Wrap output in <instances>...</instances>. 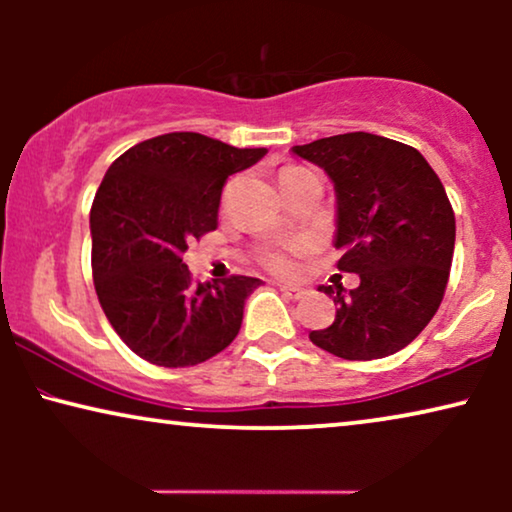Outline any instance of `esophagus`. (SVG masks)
Returning a JSON list of instances; mask_svg holds the SVG:
<instances>
[{
    "instance_id": "esophagus-1",
    "label": "esophagus",
    "mask_w": 512,
    "mask_h": 512,
    "mask_svg": "<svg viewBox=\"0 0 512 512\" xmlns=\"http://www.w3.org/2000/svg\"><path fill=\"white\" fill-rule=\"evenodd\" d=\"M279 291L291 300H300L305 296V289H300V286H293V284H279Z\"/></svg>"
}]
</instances>
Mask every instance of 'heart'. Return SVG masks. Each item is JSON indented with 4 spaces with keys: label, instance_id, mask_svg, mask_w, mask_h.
<instances>
[{
    "label": "heart",
    "instance_id": "heart-1",
    "mask_svg": "<svg viewBox=\"0 0 512 512\" xmlns=\"http://www.w3.org/2000/svg\"><path fill=\"white\" fill-rule=\"evenodd\" d=\"M291 170H300V167H286L284 172H291ZM284 172H282V174H284ZM268 265H270V268L275 270V272H279V275H289V272L293 270L291 258L286 256V254H279V251H277V254H270V256H268Z\"/></svg>",
    "mask_w": 512,
    "mask_h": 512
}]
</instances>
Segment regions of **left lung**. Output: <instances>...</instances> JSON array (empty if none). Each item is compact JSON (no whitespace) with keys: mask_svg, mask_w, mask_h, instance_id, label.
Segmentation results:
<instances>
[{"mask_svg":"<svg viewBox=\"0 0 512 512\" xmlns=\"http://www.w3.org/2000/svg\"><path fill=\"white\" fill-rule=\"evenodd\" d=\"M291 153L333 181L338 268L361 279L352 291L319 286L338 312L310 340L347 361L396 354L433 319L450 277L457 226L438 174L417 149L370 132Z\"/></svg>","mask_w":512,"mask_h":512,"instance_id":"left-lung-1","label":"left lung"}]
</instances>
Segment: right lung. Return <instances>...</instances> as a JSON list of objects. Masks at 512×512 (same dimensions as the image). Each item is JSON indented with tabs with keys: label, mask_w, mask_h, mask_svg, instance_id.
Returning a JSON list of instances; mask_svg holds the SVG:
<instances>
[{
	"label": "right lung",
	"mask_w": 512,
	"mask_h": 512,
	"mask_svg": "<svg viewBox=\"0 0 512 512\" xmlns=\"http://www.w3.org/2000/svg\"><path fill=\"white\" fill-rule=\"evenodd\" d=\"M265 153L170 132L132 146L104 174L90 209L95 291L137 356L165 368L195 366L240 333L244 303L261 279L193 284L181 256L193 237L219 226L230 174Z\"/></svg>",
	"instance_id": "right-lung-1"
}]
</instances>
